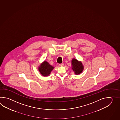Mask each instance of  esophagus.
I'll use <instances>...</instances> for the list:
<instances>
[{
    "label": "esophagus",
    "instance_id": "1",
    "mask_svg": "<svg viewBox=\"0 0 120 120\" xmlns=\"http://www.w3.org/2000/svg\"><path fill=\"white\" fill-rule=\"evenodd\" d=\"M59 66H64V64H59Z\"/></svg>",
    "mask_w": 120,
    "mask_h": 120
}]
</instances>
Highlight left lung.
<instances>
[{"instance_id":"8db88e82","label":"left lung","mask_w":120,"mask_h":120,"mask_svg":"<svg viewBox=\"0 0 120 120\" xmlns=\"http://www.w3.org/2000/svg\"><path fill=\"white\" fill-rule=\"evenodd\" d=\"M71 69L76 75L81 73L84 69V66L82 62L78 61L77 59H72L71 60Z\"/></svg>"}]
</instances>
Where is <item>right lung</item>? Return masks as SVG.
<instances>
[{
  "label": "right lung",
  "mask_w": 120,
  "mask_h": 120,
  "mask_svg": "<svg viewBox=\"0 0 120 120\" xmlns=\"http://www.w3.org/2000/svg\"><path fill=\"white\" fill-rule=\"evenodd\" d=\"M54 69L53 66L49 64L47 61H45L38 67V70L43 76H49L51 71Z\"/></svg>",
  "instance_id": "obj_1"
}]
</instances>
